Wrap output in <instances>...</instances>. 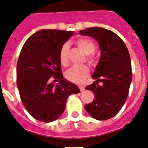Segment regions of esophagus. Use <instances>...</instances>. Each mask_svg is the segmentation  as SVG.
<instances>
[{"instance_id": "esophagus-1", "label": "esophagus", "mask_w": 148, "mask_h": 148, "mask_svg": "<svg viewBox=\"0 0 148 148\" xmlns=\"http://www.w3.org/2000/svg\"><path fill=\"white\" fill-rule=\"evenodd\" d=\"M79 89H80V92H83L84 90V86H79Z\"/></svg>"}]
</instances>
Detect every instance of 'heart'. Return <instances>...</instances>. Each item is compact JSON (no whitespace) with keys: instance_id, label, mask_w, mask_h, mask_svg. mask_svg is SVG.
I'll return each instance as SVG.
<instances>
[{"instance_id":"heart-1","label":"heart","mask_w":148,"mask_h":148,"mask_svg":"<svg viewBox=\"0 0 148 148\" xmlns=\"http://www.w3.org/2000/svg\"><path fill=\"white\" fill-rule=\"evenodd\" d=\"M77 45L80 50L86 55V61L92 66L97 63V59L92 53L95 51L96 46L93 41L86 38L77 40ZM59 61L63 66L69 65V45L64 44L59 51ZM89 74V69L87 66H73L68 70L65 74V77L68 81L76 84H81L84 82Z\"/></svg>"}]
</instances>
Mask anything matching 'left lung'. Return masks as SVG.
<instances>
[{
	"label": "left lung",
	"instance_id": "8db88e82",
	"mask_svg": "<svg viewBox=\"0 0 148 148\" xmlns=\"http://www.w3.org/2000/svg\"><path fill=\"white\" fill-rule=\"evenodd\" d=\"M79 33L95 38L101 49V58L92 75L97 82L85 88L95 94V99L84 108L96 120H108L120 111L128 96L132 79L129 51L120 37L110 30L92 27Z\"/></svg>",
	"mask_w": 148,
	"mask_h": 148
}]
</instances>
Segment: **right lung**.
<instances>
[{
  "instance_id": "obj_1",
  "label": "right lung",
  "mask_w": 148,
  "mask_h": 148,
  "mask_svg": "<svg viewBox=\"0 0 148 148\" xmlns=\"http://www.w3.org/2000/svg\"><path fill=\"white\" fill-rule=\"evenodd\" d=\"M73 31L44 29L25 42L16 67V83L21 99L36 120L51 122L59 118L70 95L77 94V85L64 79L59 51ZM59 81L57 85L49 81Z\"/></svg>"
}]
</instances>
